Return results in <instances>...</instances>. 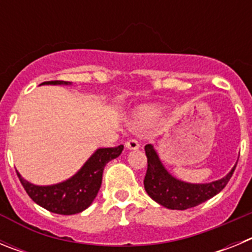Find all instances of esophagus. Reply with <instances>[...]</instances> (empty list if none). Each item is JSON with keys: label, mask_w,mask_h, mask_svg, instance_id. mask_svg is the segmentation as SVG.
I'll list each match as a JSON object with an SVG mask.
<instances>
[{"label": "esophagus", "mask_w": 252, "mask_h": 252, "mask_svg": "<svg viewBox=\"0 0 252 252\" xmlns=\"http://www.w3.org/2000/svg\"><path fill=\"white\" fill-rule=\"evenodd\" d=\"M125 146H126V149H128V150H137V149L140 148V144L136 141V140H128V141H126V144H125Z\"/></svg>", "instance_id": "1"}]
</instances>
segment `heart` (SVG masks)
I'll list each match as a JSON object with an SVG mask.
<instances>
[{"label":"heart","instance_id":"obj_1","mask_svg":"<svg viewBox=\"0 0 252 252\" xmlns=\"http://www.w3.org/2000/svg\"><path fill=\"white\" fill-rule=\"evenodd\" d=\"M162 107L160 106H153V104H149V106H141L140 108H137L133 113V125L135 126H139V127H145L149 125L154 124L155 121L161 117Z\"/></svg>","mask_w":252,"mask_h":252}]
</instances>
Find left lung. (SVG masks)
Here are the masks:
<instances>
[{
    "label": "left lung",
    "mask_w": 252,
    "mask_h": 252,
    "mask_svg": "<svg viewBox=\"0 0 252 252\" xmlns=\"http://www.w3.org/2000/svg\"><path fill=\"white\" fill-rule=\"evenodd\" d=\"M145 153L148 157V170L144 179L146 193L162 207L178 211L192 208L218 194L227 186L237 164L236 162L221 179L209 183H188L178 179L166 170L159 154L151 144L145 146Z\"/></svg>",
    "instance_id": "left-lung-1"
}]
</instances>
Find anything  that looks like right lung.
Returning <instances> with one entry per match:
<instances>
[{
    "mask_svg": "<svg viewBox=\"0 0 252 252\" xmlns=\"http://www.w3.org/2000/svg\"><path fill=\"white\" fill-rule=\"evenodd\" d=\"M41 84L70 86L72 82L51 81ZM124 145L97 149L73 177L51 186H36L21 177L19 179L29 197L40 207L58 215H75L92 204L102 184L103 169L108 161L120 157Z\"/></svg>",
    "mask_w": 252,
    "mask_h": 252,
    "instance_id": "1",
    "label": "right lung"
}]
</instances>
